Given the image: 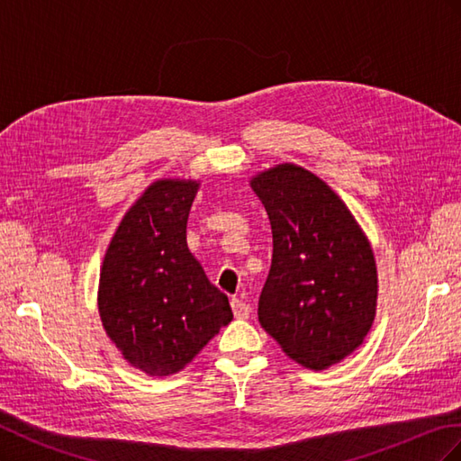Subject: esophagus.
I'll use <instances>...</instances> for the list:
<instances>
[{"mask_svg": "<svg viewBox=\"0 0 461 461\" xmlns=\"http://www.w3.org/2000/svg\"><path fill=\"white\" fill-rule=\"evenodd\" d=\"M230 308H232V313L236 319H248L249 313H252V308L249 305L239 298H232L230 300Z\"/></svg>", "mask_w": 461, "mask_h": 461, "instance_id": "obj_1", "label": "esophagus"}]
</instances>
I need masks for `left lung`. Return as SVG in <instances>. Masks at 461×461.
<instances>
[{
  "label": "left lung",
  "mask_w": 461,
  "mask_h": 461,
  "mask_svg": "<svg viewBox=\"0 0 461 461\" xmlns=\"http://www.w3.org/2000/svg\"><path fill=\"white\" fill-rule=\"evenodd\" d=\"M252 188L273 232L259 323L300 366L327 369L371 329L373 249L337 194L302 167L276 165L252 178Z\"/></svg>",
  "instance_id": "left-lung-1"
}]
</instances>
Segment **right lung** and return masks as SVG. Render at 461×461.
Returning a JSON list of instances; mask_svg holds the SVG:
<instances>
[{
	"label": "right lung",
	"mask_w": 461,
	"mask_h": 461,
	"mask_svg": "<svg viewBox=\"0 0 461 461\" xmlns=\"http://www.w3.org/2000/svg\"><path fill=\"white\" fill-rule=\"evenodd\" d=\"M196 180H158L111 240L100 273V317L131 366L148 375L183 369L232 321L229 298L186 246Z\"/></svg>",
	"instance_id": "1"
}]
</instances>
